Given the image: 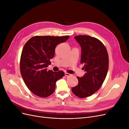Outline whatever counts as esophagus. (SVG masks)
<instances>
[{"instance_id": "obj_1", "label": "esophagus", "mask_w": 129, "mask_h": 129, "mask_svg": "<svg viewBox=\"0 0 129 129\" xmlns=\"http://www.w3.org/2000/svg\"><path fill=\"white\" fill-rule=\"evenodd\" d=\"M71 74H69L68 73H65V76H71Z\"/></svg>"}]
</instances>
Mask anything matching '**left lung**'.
Listing matches in <instances>:
<instances>
[{"label":"left lung","mask_w":129,"mask_h":129,"mask_svg":"<svg viewBox=\"0 0 129 129\" xmlns=\"http://www.w3.org/2000/svg\"><path fill=\"white\" fill-rule=\"evenodd\" d=\"M74 38L81 47V63L86 73L77 77L79 83L72 90L76 96L85 98L99 90L104 82L108 71V54L103 43L96 38L81 35Z\"/></svg>","instance_id":"obj_1"}]
</instances>
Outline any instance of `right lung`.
<instances>
[{"label": "right lung", "instance_id": "right-lung-1", "mask_svg": "<svg viewBox=\"0 0 129 129\" xmlns=\"http://www.w3.org/2000/svg\"><path fill=\"white\" fill-rule=\"evenodd\" d=\"M69 37L34 36L23 47L20 61L22 79L30 91L40 97L54 92L56 82L64 75L63 71L47 70L50 60L55 54L56 46L67 41Z\"/></svg>", "mask_w": 129, "mask_h": 129}]
</instances>
